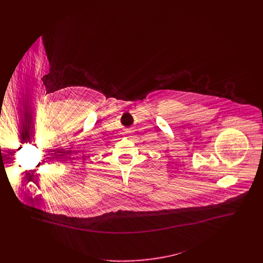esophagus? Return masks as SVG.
Listing matches in <instances>:
<instances>
[{
	"mask_svg": "<svg viewBox=\"0 0 263 263\" xmlns=\"http://www.w3.org/2000/svg\"><path fill=\"white\" fill-rule=\"evenodd\" d=\"M125 133H126V134H129V133H132V129H130V128H128V129H126V130H125Z\"/></svg>",
	"mask_w": 263,
	"mask_h": 263,
	"instance_id": "34e87169",
	"label": "esophagus"
}]
</instances>
